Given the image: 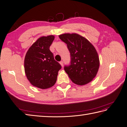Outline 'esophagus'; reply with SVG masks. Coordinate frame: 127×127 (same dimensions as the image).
Instances as JSON below:
<instances>
[{
  "instance_id": "esophagus-1",
  "label": "esophagus",
  "mask_w": 127,
  "mask_h": 127,
  "mask_svg": "<svg viewBox=\"0 0 127 127\" xmlns=\"http://www.w3.org/2000/svg\"><path fill=\"white\" fill-rule=\"evenodd\" d=\"M60 64H61V66H62V67H63V66H64V62L63 61H61L60 62Z\"/></svg>"
}]
</instances>
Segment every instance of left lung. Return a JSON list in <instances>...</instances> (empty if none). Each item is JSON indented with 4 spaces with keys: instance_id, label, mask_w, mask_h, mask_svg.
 I'll list each match as a JSON object with an SVG mask.
<instances>
[{
    "instance_id": "1",
    "label": "left lung",
    "mask_w": 127,
    "mask_h": 127,
    "mask_svg": "<svg viewBox=\"0 0 127 127\" xmlns=\"http://www.w3.org/2000/svg\"><path fill=\"white\" fill-rule=\"evenodd\" d=\"M67 44L70 52V64L64 69L71 81L78 85L91 82L96 75L99 66L97 52L86 38L76 33H65L59 36Z\"/></svg>"
}]
</instances>
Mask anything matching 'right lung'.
I'll return each instance as SVG.
<instances>
[{
	"label": "right lung",
	"mask_w": 127,
	"mask_h": 127,
	"mask_svg": "<svg viewBox=\"0 0 127 127\" xmlns=\"http://www.w3.org/2000/svg\"><path fill=\"white\" fill-rule=\"evenodd\" d=\"M53 35L42 36L32 45L24 60L25 72L32 85L47 89L55 85L61 66L56 61L50 47Z\"/></svg>",
	"instance_id": "obj_1"
}]
</instances>
